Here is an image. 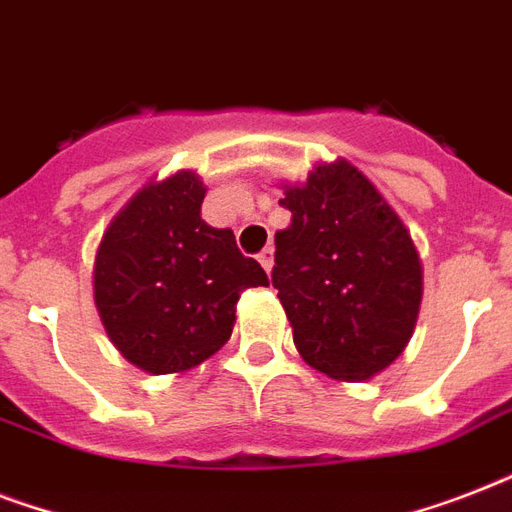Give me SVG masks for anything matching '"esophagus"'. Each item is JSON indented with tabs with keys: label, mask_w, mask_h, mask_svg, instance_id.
Segmentation results:
<instances>
[{
	"label": "esophagus",
	"mask_w": 512,
	"mask_h": 512,
	"mask_svg": "<svg viewBox=\"0 0 512 512\" xmlns=\"http://www.w3.org/2000/svg\"><path fill=\"white\" fill-rule=\"evenodd\" d=\"M257 260H260V265H263L265 271H271L273 268V247H265L260 255H257Z\"/></svg>",
	"instance_id": "34e87169"
}]
</instances>
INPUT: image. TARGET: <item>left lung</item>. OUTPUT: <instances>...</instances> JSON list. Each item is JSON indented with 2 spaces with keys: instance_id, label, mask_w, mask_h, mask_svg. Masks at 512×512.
<instances>
[{
  "instance_id": "1",
  "label": "left lung",
  "mask_w": 512,
  "mask_h": 512,
  "mask_svg": "<svg viewBox=\"0 0 512 512\" xmlns=\"http://www.w3.org/2000/svg\"><path fill=\"white\" fill-rule=\"evenodd\" d=\"M273 287L300 356L335 380H369L401 356L422 300L412 236L348 162L319 164L287 188Z\"/></svg>"
}]
</instances>
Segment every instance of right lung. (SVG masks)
<instances>
[{
  "instance_id": "right-lung-1",
  "label": "right lung",
  "mask_w": 512,
  "mask_h": 512,
  "mask_svg": "<svg viewBox=\"0 0 512 512\" xmlns=\"http://www.w3.org/2000/svg\"><path fill=\"white\" fill-rule=\"evenodd\" d=\"M193 172L146 185L108 225L95 257V305L114 345L154 374L185 372L223 348L236 303L268 287L231 228L201 220Z\"/></svg>"
}]
</instances>
